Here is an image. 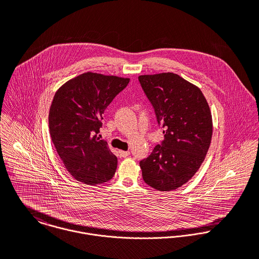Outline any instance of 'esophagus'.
<instances>
[{
	"instance_id": "34e87169",
	"label": "esophagus",
	"mask_w": 259,
	"mask_h": 259,
	"mask_svg": "<svg viewBox=\"0 0 259 259\" xmlns=\"http://www.w3.org/2000/svg\"><path fill=\"white\" fill-rule=\"evenodd\" d=\"M118 153H119L120 157H126L131 154V152L128 150H126V151L125 150H118Z\"/></svg>"
}]
</instances>
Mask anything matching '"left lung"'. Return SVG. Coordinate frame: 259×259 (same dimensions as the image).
I'll list each match as a JSON object with an SVG mask.
<instances>
[{"instance_id":"8db88e82","label":"left lung","mask_w":259,"mask_h":259,"mask_svg":"<svg viewBox=\"0 0 259 259\" xmlns=\"http://www.w3.org/2000/svg\"><path fill=\"white\" fill-rule=\"evenodd\" d=\"M139 80L164 130L161 145L140 162L143 179L156 190H175L205 158L212 137L209 106L201 91L179 74H144Z\"/></svg>"}]
</instances>
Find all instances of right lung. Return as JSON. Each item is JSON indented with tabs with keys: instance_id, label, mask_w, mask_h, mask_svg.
I'll list each match as a JSON object with an SVG mask.
<instances>
[{
	"instance_id": "obj_1",
	"label": "right lung",
	"mask_w": 259,
	"mask_h": 259,
	"mask_svg": "<svg viewBox=\"0 0 259 259\" xmlns=\"http://www.w3.org/2000/svg\"><path fill=\"white\" fill-rule=\"evenodd\" d=\"M127 77L83 73L68 80L56 93L49 112L52 142L67 170L84 185H101L112 179L117 158L98 138L103 114Z\"/></svg>"
}]
</instances>
